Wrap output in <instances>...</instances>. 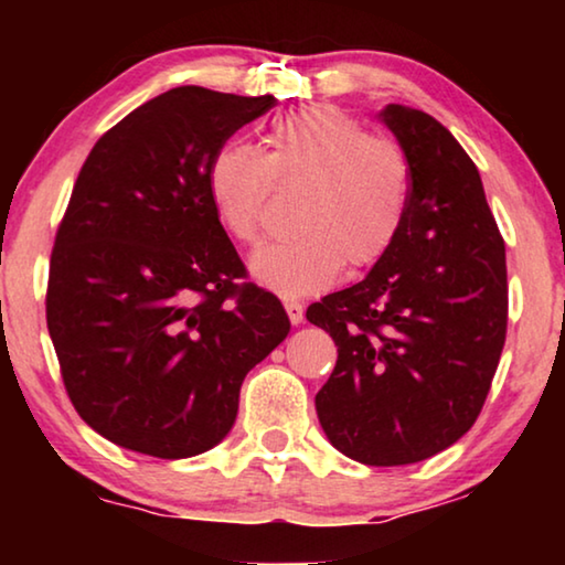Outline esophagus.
I'll use <instances>...</instances> for the list:
<instances>
[{
  "label": "esophagus",
  "mask_w": 565,
  "mask_h": 565,
  "mask_svg": "<svg viewBox=\"0 0 565 565\" xmlns=\"http://www.w3.org/2000/svg\"><path fill=\"white\" fill-rule=\"evenodd\" d=\"M285 311H288V319L292 327L303 323V303H300V300H292V298L285 300Z\"/></svg>",
  "instance_id": "esophagus-1"
}]
</instances>
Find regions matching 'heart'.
<instances>
[{"label":"heart","mask_w":565,"mask_h":565,"mask_svg":"<svg viewBox=\"0 0 565 565\" xmlns=\"http://www.w3.org/2000/svg\"><path fill=\"white\" fill-rule=\"evenodd\" d=\"M267 153L244 141L221 143L207 164V198L223 231L242 244L259 236L275 180L303 184L298 231L252 254L254 280L280 296H308L354 269L381 262L412 205V161L396 141L373 136L331 105L280 115Z\"/></svg>","instance_id":"obj_1"}]
</instances>
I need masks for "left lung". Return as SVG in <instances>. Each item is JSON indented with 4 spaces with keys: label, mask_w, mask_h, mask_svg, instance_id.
<instances>
[{
    "label": "left lung",
    "mask_w": 565,
    "mask_h": 565,
    "mask_svg": "<svg viewBox=\"0 0 565 565\" xmlns=\"http://www.w3.org/2000/svg\"><path fill=\"white\" fill-rule=\"evenodd\" d=\"M412 161L404 228L365 280L308 306L337 365L316 393L329 443L365 466H408L466 435L507 339V257L481 174L450 130L381 113Z\"/></svg>",
    "instance_id": "left-lung-1"
}]
</instances>
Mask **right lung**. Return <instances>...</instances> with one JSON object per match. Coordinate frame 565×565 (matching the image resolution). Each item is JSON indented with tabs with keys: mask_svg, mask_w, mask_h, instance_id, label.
I'll return each mask as SVG.
<instances>
[{
	"mask_svg": "<svg viewBox=\"0 0 565 565\" xmlns=\"http://www.w3.org/2000/svg\"><path fill=\"white\" fill-rule=\"evenodd\" d=\"M277 99L177 87L126 115L76 177L51 252L45 321L97 435L192 458L234 427L249 370L288 337L207 198V164Z\"/></svg>",
	"mask_w": 565,
	"mask_h": 565,
	"instance_id": "right-lung-1",
	"label": "right lung"
}]
</instances>
